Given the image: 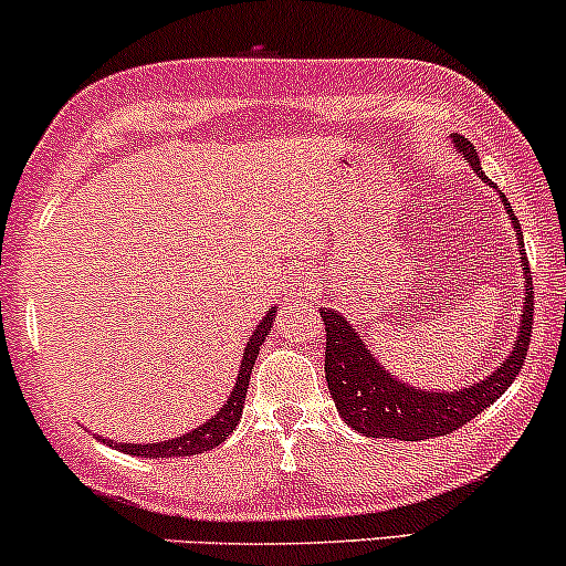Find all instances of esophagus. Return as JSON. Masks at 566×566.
Masks as SVG:
<instances>
[{"label": "esophagus", "instance_id": "34e87169", "mask_svg": "<svg viewBox=\"0 0 566 566\" xmlns=\"http://www.w3.org/2000/svg\"><path fill=\"white\" fill-rule=\"evenodd\" d=\"M317 291H321V283H317L313 272H296L294 281H291V300L296 302L310 300V296H315Z\"/></svg>", "mask_w": 566, "mask_h": 566}]
</instances>
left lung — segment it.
<instances>
[{
  "label": "left lung",
  "instance_id": "left-lung-1",
  "mask_svg": "<svg viewBox=\"0 0 566 566\" xmlns=\"http://www.w3.org/2000/svg\"><path fill=\"white\" fill-rule=\"evenodd\" d=\"M462 157L473 165L481 181L492 187V179L481 170L475 146L465 136H452ZM511 213L513 230L518 234V245L524 251L522 227L513 216L511 202L505 195H500ZM524 266V304H522V323H518L516 345L507 358L500 364L497 371L489 374L481 382L460 387L454 392H433L417 390V387L401 382L392 377L387 368L374 358L371 350L358 332L339 315L336 310H321L323 323H326V382L332 390V398L339 409L342 420L350 424L358 433L371 438H398V441H424V438L449 436L468 424L473 417H479L489 403L497 401L500 396L511 387L516 374L522 371L526 350H530L532 336V272L530 262L522 253Z\"/></svg>",
  "mask_w": 566,
  "mask_h": 566
}]
</instances>
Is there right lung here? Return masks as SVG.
Instances as JSON below:
<instances>
[{
  "instance_id": "right-lung-1",
  "label": "right lung",
  "mask_w": 566,
  "mask_h": 566,
  "mask_svg": "<svg viewBox=\"0 0 566 566\" xmlns=\"http://www.w3.org/2000/svg\"><path fill=\"white\" fill-rule=\"evenodd\" d=\"M272 315H275V310H270V313L262 317V323L253 328L249 345H245L243 360H240V374L238 379H234V390L232 396L227 398L224 409H219V415H213L206 424H200V428L189 430V433H184L179 438H168V441L160 443H114V449L133 457H192L219 447V443L232 433L234 424L240 422V417H243L245 392H249L251 382V368L256 364V355L264 336L272 332ZM104 441L109 443V438H104Z\"/></svg>"
}]
</instances>
